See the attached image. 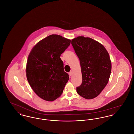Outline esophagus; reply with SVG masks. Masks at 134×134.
<instances>
[{"label":"esophagus","mask_w":134,"mask_h":134,"mask_svg":"<svg viewBox=\"0 0 134 134\" xmlns=\"http://www.w3.org/2000/svg\"><path fill=\"white\" fill-rule=\"evenodd\" d=\"M69 74L70 76H71L73 75V72H72V71H70V72H69Z\"/></svg>","instance_id":"34e87169"}]
</instances>
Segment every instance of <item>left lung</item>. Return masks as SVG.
<instances>
[{"label": "left lung", "mask_w": 134, "mask_h": 134, "mask_svg": "<svg viewBox=\"0 0 134 134\" xmlns=\"http://www.w3.org/2000/svg\"><path fill=\"white\" fill-rule=\"evenodd\" d=\"M71 44L79 59L82 76L77 92L85 99H93L108 83L111 70L109 55L102 44L88 37L79 36Z\"/></svg>", "instance_id": "left-lung-1"}]
</instances>
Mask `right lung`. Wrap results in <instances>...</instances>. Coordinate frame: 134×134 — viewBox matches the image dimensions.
<instances>
[{
    "label": "right lung",
    "mask_w": 134,
    "mask_h": 134,
    "mask_svg": "<svg viewBox=\"0 0 134 134\" xmlns=\"http://www.w3.org/2000/svg\"><path fill=\"white\" fill-rule=\"evenodd\" d=\"M70 43L69 39L51 35L39 41L29 54L27 81L36 94L45 100L52 102L60 96L69 79L60 57Z\"/></svg>",
    "instance_id": "1"
}]
</instances>
